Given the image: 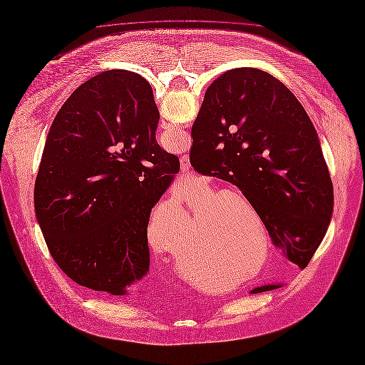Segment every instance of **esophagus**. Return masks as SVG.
<instances>
[{"label":"esophagus","mask_w":365,"mask_h":365,"mask_svg":"<svg viewBox=\"0 0 365 365\" xmlns=\"http://www.w3.org/2000/svg\"><path fill=\"white\" fill-rule=\"evenodd\" d=\"M163 128H169V126L166 125ZM181 173H182V175L190 173V159L188 158H182L181 159Z\"/></svg>","instance_id":"1"}]
</instances>
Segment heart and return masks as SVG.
<instances>
[{
	"instance_id": "heart-1",
	"label": "heart",
	"mask_w": 365,
	"mask_h": 365,
	"mask_svg": "<svg viewBox=\"0 0 365 365\" xmlns=\"http://www.w3.org/2000/svg\"><path fill=\"white\" fill-rule=\"evenodd\" d=\"M214 191L209 188L185 197L177 206L162 209L158 206L147 225V239L155 250L177 257L185 245L187 233L192 230V249L200 252L210 245L211 261L230 273H240L239 280H247L258 274L265 259L254 269L257 252L243 245L245 210L257 218L247 200L239 195L211 199ZM164 222V228L157 224Z\"/></svg>"
}]
</instances>
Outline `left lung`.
Returning a JSON list of instances; mask_svg holds the SVG:
<instances>
[{
  "label": "left lung",
  "mask_w": 365,
  "mask_h": 365,
  "mask_svg": "<svg viewBox=\"0 0 365 365\" xmlns=\"http://www.w3.org/2000/svg\"><path fill=\"white\" fill-rule=\"evenodd\" d=\"M192 138L193 169L236 185L273 245L307 268L331 221L334 190L314 126L287 86L258 68L224 73L205 93Z\"/></svg>",
  "instance_id": "8db88e82"
}]
</instances>
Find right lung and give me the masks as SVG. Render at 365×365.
Here are the masks:
<instances>
[{"label":"right lung","mask_w":365,"mask_h":365,"mask_svg":"<svg viewBox=\"0 0 365 365\" xmlns=\"http://www.w3.org/2000/svg\"><path fill=\"white\" fill-rule=\"evenodd\" d=\"M159 111L144 78L110 70L58 110L34 207L51 255L79 286L128 295L150 270L151 210L180 170L155 140Z\"/></svg>","instance_id":"right-lung-1"}]
</instances>
